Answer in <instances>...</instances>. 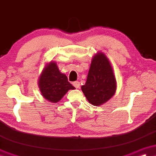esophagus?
<instances>
[{"instance_id": "esophagus-1", "label": "esophagus", "mask_w": 156, "mask_h": 156, "mask_svg": "<svg viewBox=\"0 0 156 156\" xmlns=\"http://www.w3.org/2000/svg\"><path fill=\"white\" fill-rule=\"evenodd\" d=\"M73 86H74L76 88H80V82H78V81L74 82V83H73Z\"/></svg>"}]
</instances>
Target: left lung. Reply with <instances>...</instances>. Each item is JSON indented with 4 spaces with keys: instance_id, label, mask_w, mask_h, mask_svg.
<instances>
[{
    "instance_id": "8db88e82",
    "label": "left lung",
    "mask_w": 156,
    "mask_h": 156,
    "mask_svg": "<svg viewBox=\"0 0 156 156\" xmlns=\"http://www.w3.org/2000/svg\"><path fill=\"white\" fill-rule=\"evenodd\" d=\"M82 91L88 103L99 106L111 99L116 92L117 82L111 62L103 53L93 56L86 83Z\"/></svg>"
}]
</instances>
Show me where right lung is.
I'll return each instance as SVG.
<instances>
[{"mask_svg": "<svg viewBox=\"0 0 156 156\" xmlns=\"http://www.w3.org/2000/svg\"><path fill=\"white\" fill-rule=\"evenodd\" d=\"M38 85L41 95L51 103H58L69 90L75 89L68 81L65 73L58 70L56 62L51 61L45 65L39 78Z\"/></svg>", "mask_w": 156, "mask_h": 156, "instance_id": "add662e5", "label": "right lung"}]
</instances>
